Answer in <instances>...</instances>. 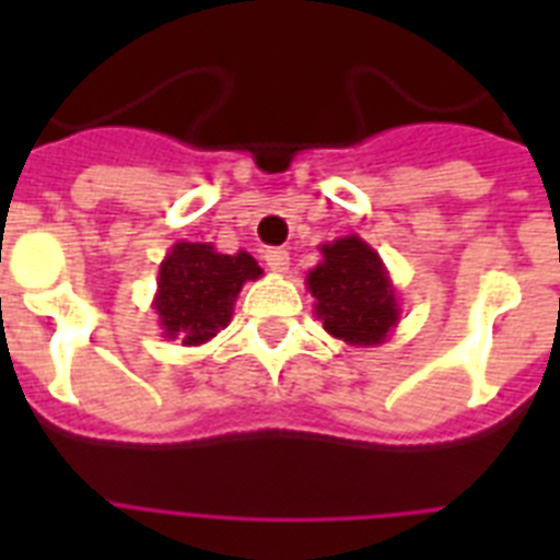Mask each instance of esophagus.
<instances>
[{
    "instance_id": "esophagus-1",
    "label": "esophagus",
    "mask_w": 560,
    "mask_h": 560,
    "mask_svg": "<svg viewBox=\"0 0 560 560\" xmlns=\"http://www.w3.org/2000/svg\"><path fill=\"white\" fill-rule=\"evenodd\" d=\"M266 266H269L275 275H283L289 271V252L285 249H266Z\"/></svg>"
}]
</instances>
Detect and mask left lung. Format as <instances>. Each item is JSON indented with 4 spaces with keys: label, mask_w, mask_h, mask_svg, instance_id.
Masks as SVG:
<instances>
[{
    "label": "left lung",
    "mask_w": 560,
    "mask_h": 560,
    "mask_svg": "<svg viewBox=\"0 0 560 560\" xmlns=\"http://www.w3.org/2000/svg\"><path fill=\"white\" fill-rule=\"evenodd\" d=\"M316 316L348 345H381L398 325V300L378 252L359 235L323 244V264L308 271Z\"/></svg>",
    "instance_id": "obj_1"
}]
</instances>
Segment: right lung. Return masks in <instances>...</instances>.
<instances>
[{
  "instance_id": "1",
  "label": "right lung",
  "mask_w": 560,
  "mask_h": 560,
  "mask_svg": "<svg viewBox=\"0 0 560 560\" xmlns=\"http://www.w3.org/2000/svg\"><path fill=\"white\" fill-rule=\"evenodd\" d=\"M264 269L249 252L221 255L210 244L173 246L160 266V289L153 308L167 339L182 345H205L230 325L232 305L246 280H257Z\"/></svg>"
}]
</instances>
